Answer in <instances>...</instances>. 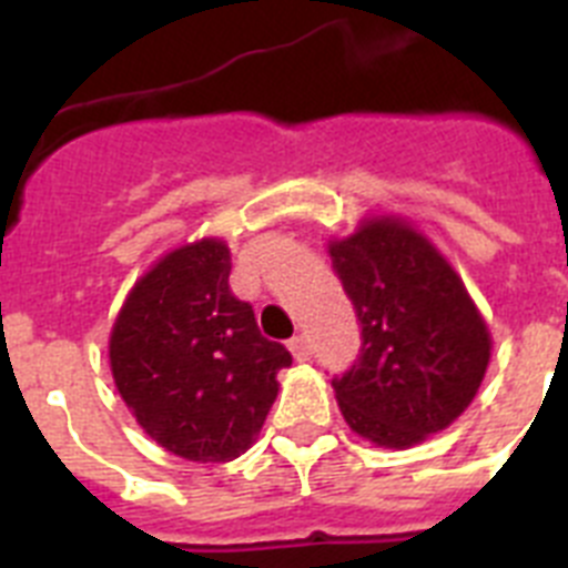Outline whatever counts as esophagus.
Returning a JSON list of instances; mask_svg holds the SVG:
<instances>
[{
	"mask_svg": "<svg viewBox=\"0 0 568 568\" xmlns=\"http://www.w3.org/2000/svg\"><path fill=\"white\" fill-rule=\"evenodd\" d=\"M290 353H293L295 361H310V341L304 338V335H295V338H290Z\"/></svg>",
	"mask_w": 568,
	"mask_h": 568,
	"instance_id": "34e87169",
	"label": "esophagus"
}]
</instances>
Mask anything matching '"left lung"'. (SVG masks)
<instances>
[{
    "mask_svg": "<svg viewBox=\"0 0 568 568\" xmlns=\"http://www.w3.org/2000/svg\"><path fill=\"white\" fill-rule=\"evenodd\" d=\"M361 321V355L333 381L344 420L384 449H409L464 415L491 358V335L464 281L400 215H369L329 241Z\"/></svg>",
    "mask_w": 568,
    "mask_h": 568,
    "instance_id": "obj_1",
    "label": "left lung"
}]
</instances>
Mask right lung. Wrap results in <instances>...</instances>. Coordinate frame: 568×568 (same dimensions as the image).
Instances as JSON below:
<instances>
[{
	"label": "right lung",
	"mask_w": 568,
	"mask_h": 568,
	"mask_svg": "<svg viewBox=\"0 0 568 568\" xmlns=\"http://www.w3.org/2000/svg\"><path fill=\"white\" fill-rule=\"evenodd\" d=\"M230 247L199 239L135 281L110 329L115 389L144 433L179 458L222 464L247 453L293 355L261 335L230 290Z\"/></svg>",
	"instance_id": "1"
}]
</instances>
